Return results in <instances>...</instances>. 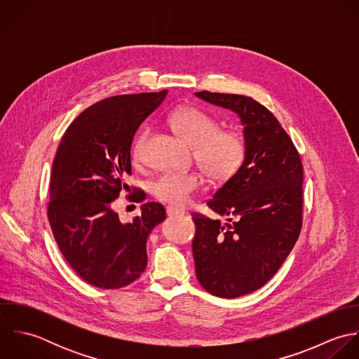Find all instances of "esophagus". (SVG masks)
<instances>
[{
    "label": "esophagus",
    "instance_id": "esophagus-1",
    "mask_svg": "<svg viewBox=\"0 0 359 359\" xmlns=\"http://www.w3.org/2000/svg\"><path fill=\"white\" fill-rule=\"evenodd\" d=\"M165 212H167L168 217H175V215H184V214H185L184 210L175 208V207H171V205H168V207L165 208Z\"/></svg>",
    "mask_w": 359,
    "mask_h": 359
}]
</instances>
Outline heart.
I'll use <instances>...</instances> for the list:
<instances>
[{
  "mask_svg": "<svg viewBox=\"0 0 359 359\" xmlns=\"http://www.w3.org/2000/svg\"><path fill=\"white\" fill-rule=\"evenodd\" d=\"M170 126L177 134L188 141L194 149V157L212 182H225L241 168L246 144L243 137L232 130L219 128V121L192 106H182L171 111ZM149 130L145 128L138 135L133 156L140 160ZM205 178L199 171H168L160 174L152 184L154 198L168 205H185L203 187Z\"/></svg>",
  "mask_w": 359,
  "mask_h": 359,
  "instance_id": "obj_1",
  "label": "heart"
}]
</instances>
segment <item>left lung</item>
Segmentation results:
<instances>
[{
    "label": "left lung",
    "instance_id": "left-lung-1",
    "mask_svg": "<svg viewBox=\"0 0 359 359\" xmlns=\"http://www.w3.org/2000/svg\"><path fill=\"white\" fill-rule=\"evenodd\" d=\"M231 109L243 124L246 156L207 205L226 221L194 212L196 276L208 293L236 299L262 287L296 245L303 225V163L276 117L250 97L195 93Z\"/></svg>",
    "mask_w": 359,
    "mask_h": 359
}]
</instances>
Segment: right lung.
Wrapping results in <instances>:
<instances>
[{"instance_id":"1","label":"right lung","mask_w":359,"mask_h":359,"mask_svg":"<svg viewBox=\"0 0 359 359\" xmlns=\"http://www.w3.org/2000/svg\"><path fill=\"white\" fill-rule=\"evenodd\" d=\"M167 91L127 94L87 107L67 127L52 164L47 214L60 253L87 283L120 289L147 268V241L165 218L160 203L141 207V215L121 222L114 201L130 187L131 144L138 127ZM131 202L147 199L134 188Z\"/></svg>"}]
</instances>
